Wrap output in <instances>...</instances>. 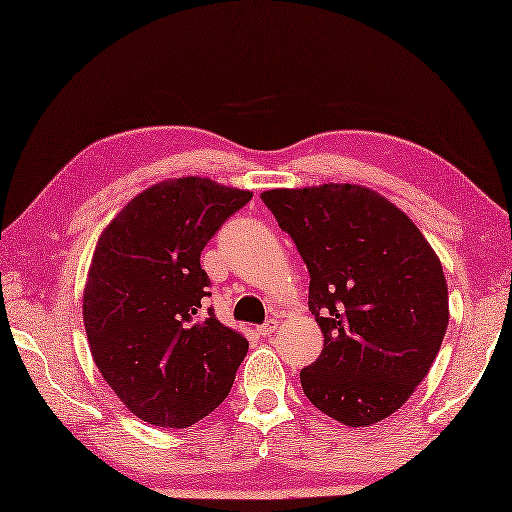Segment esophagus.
Wrapping results in <instances>:
<instances>
[{
    "label": "esophagus",
    "instance_id": "obj_1",
    "mask_svg": "<svg viewBox=\"0 0 512 512\" xmlns=\"http://www.w3.org/2000/svg\"><path fill=\"white\" fill-rule=\"evenodd\" d=\"M277 319H270V321H266L264 325H259V328H257V332L259 334H262V336H273L275 332H277Z\"/></svg>",
    "mask_w": 512,
    "mask_h": 512
}]
</instances>
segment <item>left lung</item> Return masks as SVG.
I'll list each match as a JSON object with an SVG mask.
<instances>
[{
    "mask_svg": "<svg viewBox=\"0 0 512 512\" xmlns=\"http://www.w3.org/2000/svg\"><path fill=\"white\" fill-rule=\"evenodd\" d=\"M262 200L308 266L323 332L321 356L301 369L303 394L345 427H372L405 405L440 352V257L407 213L361 184L270 189Z\"/></svg>",
    "mask_w": 512,
    "mask_h": 512,
    "instance_id": "1",
    "label": "left lung"
}]
</instances>
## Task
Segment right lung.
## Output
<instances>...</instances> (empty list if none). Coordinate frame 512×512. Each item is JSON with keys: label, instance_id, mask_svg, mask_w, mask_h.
I'll list each match as a JSON object with an SVG mask.
<instances>
[{"label": "right lung", "instance_id": "obj_1", "mask_svg": "<svg viewBox=\"0 0 512 512\" xmlns=\"http://www.w3.org/2000/svg\"><path fill=\"white\" fill-rule=\"evenodd\" d=\"M253 198L211 178H169L103 228L83 288V323L105 383L136 418L187 429L228 396L244 334L204 310L200 253Z\"/></svg>", "mask_w": 512, "mask_h": 512}]
</instances>
